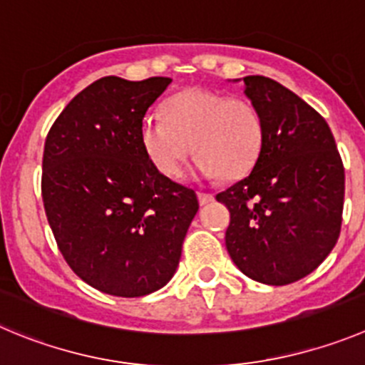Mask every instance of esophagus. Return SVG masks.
I'll list each match as a JSON object with an SVG mask.
<instances>
[{
    "instance_id": "34e87169",
    "label": "esophagus",
    "mask_w": 365,
    "mask_h": 365,
    "mask_svg": "<svg viewBox=\"0 0 365 365\" xmlns=\"http://www.w3.org/2000/svg\"><path fill=\"white\" fill-rule=\"evenodd\" d=\"M214 200V196L212 194H209V192H198V202H200V205H207V203H210Z\"/></svg>"
}]
</instances>
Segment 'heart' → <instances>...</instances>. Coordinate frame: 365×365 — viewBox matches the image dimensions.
Wrapping results in <instances>:
<instances>
[{
    "label": "heart",
    "mask_w": 365,
    "mask_h": 365,
    "mask_svg": "<svg viewBox=\"0 0 365 365\" xmlns=\"http://www.w3.org/2000/svg\"><path fill=\"white\" fill-rule=\"evenodd\" d=\"M163 111L165 117L145 115L140 125L142 148L162 175H182L190 151L200 155L194 169L203 178H241L259 158L263 122L243 98L185 90L173 95Z\"/></svg>",
    "instance_id": "b5f03b06"
}]
</instances>
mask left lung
Instances as JSON below:
<instances>
[{
	"instance_id": "1",
	"label": "left lung",
	"mask_w": 365,
	"mask_h": 365,
	"mask_svg": "<svg viewBox=\"0 0 365 365\" xmlns=\"http://www.w3.org/2000/svg\"><path fill=\"white\" fill-rule=\"evenodd\" d=\"M243 84L263 122V148L250 175L216 196L230 210L225 245L247 277L290 284L312 274L339 240L344 165L312 106L263 75Z\"/></svg>"
}]
</instances>
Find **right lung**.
I'll list each match as a JSON object with an SVG mask.
<instances>
[{
	"label": "right lung",
	"instance_id": "1",
	"mask_svg": "<svg viewBox=\"0 0 365 365\" xmlns=\"http://www.w3.org/2000/svg\"><path fill=\"white\" fill-rule=\"evenodd\" d=\"M173 79L102 77L75 95L50 128L43 203L71 270L117 297L171 281L198 198L149 162L140 125Z\"/></svg>",
	"mask_w": 365,
	"mask_h": 365
}]
</instances>
